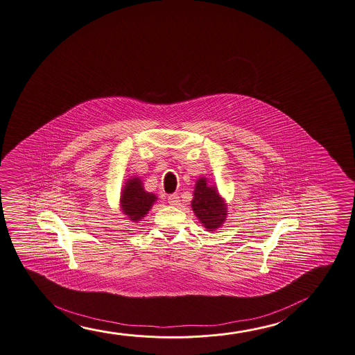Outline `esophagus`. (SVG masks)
<instances>
[{"label":"esophagus","mask_w":355,"mask_h":355,"mask_svg":"<svg viewBox=\"0 0 355 355\" xmlns=\"http://www.w3.org/2000/svg\"><path fill=\"white\" fill-rule=\"evenodd\" d=\"M168 204L173 205V207H179L180 205V198L178 195H170L168 196Z\"/></svg>","instance_id":"obj_1"}]
</instances>
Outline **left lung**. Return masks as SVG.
<instances>
[{"label": "left lung", "instance_id": "1", "mask_svg": "<svg viewBox=\"0 0 355 355\" xmlns=\"http://www.w3.org/2000/svg\"><path fill=\"white\" fill-rule=\"evenodd\" d=\"M191 207L193 214L207 232H215L227 218V202L220 195L218 187L210 184L207 178L200 176L193 189Z\"/></svg>", "mask_w": 355, "mask_h": 355}]
</instances>
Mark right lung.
I'll return each mask as SVG.
<instances>
[{"instance_id":"obj_1","label":"right lung","mask_w":355,"mask_h":355,"mask_svg":"<svg viewBox=\"0 0 355 355\" xmlns=\"http://www.w3.org/2000/svg\"><path fill=\"white\" fill-rule=\"evenodd\" d=\"M157 196L144 189L139 176H131L123 182L120 193V211L131 223H139L148 215Z\"/></svg>"}]
</instances>
